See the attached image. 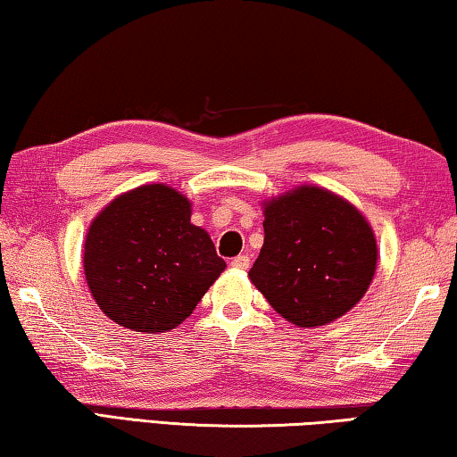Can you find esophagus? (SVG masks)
<instances>
[{
	"instance_id": "esophagus-1",
	"label": "esophagus",
	"mask_w": 457,
	"mask_h": 457,
	"mask_svg": "<svg viewBox=\"0 0 457 457\" xmlns=\"http://www.w3.org/2000/svg\"><path fill=\"white\" fill-rule=\"evenodd\" d=\"M230 265H233L235 270H247L249 268V257L247 255H237L230 259Z\"/></svg>"
}]
</instances>
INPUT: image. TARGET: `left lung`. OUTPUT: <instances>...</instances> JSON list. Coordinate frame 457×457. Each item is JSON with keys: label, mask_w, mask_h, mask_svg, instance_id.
Wrapping results in <instances>:
<instances>
[{"label": "left lung", "mask_w": 457, "mask_h": 457, "mask_svg": "<svg viewBox=\"0 0 457 457\" xmlns=\"http://www.w3.org/2000/svg\"><path fill=\"white\" fill-rule=\"evenodd\" d=\"M263 230L249 278L292 325H327L368 292L376 238L368 220L339 195L296 187L265 204Z\"/></svg>", "instance_id": "left-lung-1"}]
</instances>
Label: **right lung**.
<instances>
[{
    "instance_id": "right-lung-1",
    "label": "right lung",
    "mask_w": 457,
    "mask_h": 457,
    "mask_svg": "<svg viewBox=\"0 0 457 457\" xmlns=\"http://www.w3.org/2000/svg\"><path fill=\"white\" fill-rule=\"evenodd\" d=\"M192 204L163 184L118 195L91 222L83 253L87 286L104 314L138 333L181 325L227 268Z\"/></svg>"
}]
</instances>
